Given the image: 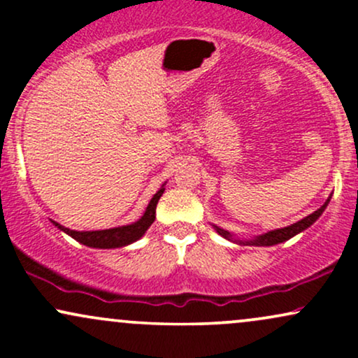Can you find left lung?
<instances>
[{
  "label": "left lung",
  "mask_w": 358,
  "mask_h": 358,
  "mask_svg": "<svg viewBox=\"0 0 358 358\" xmlns=\"http://www.w3.org/2000/svg\"><path fill=\"white\" fill-rule=\"evenodd\" d=\"M330 199H331V196H328L327 202H324L322 207L318 208V210H315L313 213H310V215L305 217V219H301L299 222H296V224H291V225H287V227L276 229V231H271L268 234H262V236L254 237V239H250V241H236V242H239V244H244V245H276V244H279V242H285L287 239H291V237H294V236H296V234L303 232V231H305V229L310 227V225L313 224V222L318 220V217L324 212V208H327V205H328V202H330ZM213 227H215V231L219 232L222 237H225V239L232 241L231 232L224 231V229L217 227V225H213Z\"/></svg>",
  "instance_id": "8db88e82"
}]
</instances>
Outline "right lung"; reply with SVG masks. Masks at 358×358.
<instances>
[{
	"instance_id": "1",
	"label": "right lung",
	"mask_w": 358,
	"mask_h": 358,
	"mask_svg": "<svg viewBox=\"0 0 358 358\" xmlns=\"http://www.w3.org/2000/svg\"><path fill=\"white\" fill-rule=\"evenodd\" d=\"M163 192H165V188L162 187L158 192L155 193L153 199H151L150 203H148L146 210H145V213H143L141 219L134 222V224L122 225V227L106 229V231H87V232L82 231V232H79V231H71V229L57 224L55 220H52V222L55 227H59L60 231L69 234L72 239H76L77 242H80V244H84V245H89V248H97V249L122 248V245L133 244V242H136L138 239H141V237L145 236L148 227H150V225L155 222L156 205H158V200H159V196L163 195Z\"/></svg>"
}]
</instances>
